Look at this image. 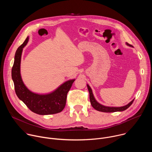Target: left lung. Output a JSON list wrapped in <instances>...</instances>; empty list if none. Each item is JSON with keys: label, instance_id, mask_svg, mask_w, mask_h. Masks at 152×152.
<instances>
[{"label": "left lung", "instance_id": "left-lung-1", "mask_svg": "<svg viewBox=\"0 0 152 152\" xmlns=\"http://www.w3.org/2000/svg\"><path fill=\"white\" fill-rule=\"evenodd\" d=\"M126 45L129 46H132L131 45H129V43H126ZM87 87L89 92V99H90V102L91 104L92 105V106L93 107V108H94L95 110L99 111V112H106V113H111V112H122V111H124L126 109H127L133 103L134 99H132L131 102L128 103L127 105L125 106H122V107H107V106H104L102 104H101L99 103H98L96 99H95L94 95L92 94V91L91 88H90V86L87 85Z\"/></svg>", "mask_w": 152, "mask_h": 152}]
</instances>
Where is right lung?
<instances>
[{
    "instance_id": "1",
    "label": "right lung",
    "mask_w": 152,
    "mask_h": 152,
    "mask_svg": "<svg viewBox=\"0 0 152 152\" xmlns=\"http://www.w3.org/2000/svg\"><path fill=\"white\" fill-rule=\"evenodd\" d=\"M28 40L27 37L17 49L12 68V79L15 93L20 99L33 112L40 115H53L61 112L66 104L67 94L75 79L69 80L51 93L42 95L32 92L24 84L20 74V63L23 48Z\"/></svg>"
}]
</instances>
